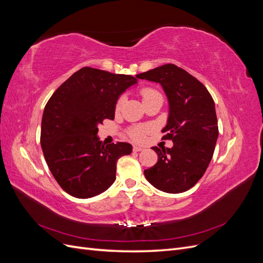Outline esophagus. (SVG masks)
<instances>
[{"label": "esophagus", "instance_id": "esophagus-1", "mask_svg": "<svg viewBox=\"0 0 263 263\" xmlns=\"http://www.w3.org/2000/svg\"><path fill=\"white\" fill-rule=\"evenodd\" d=\"M133 150L135 151V153H139V151L144 150V148H141V147H139V146H134V147H133Z\"/></svg>", "mask_w": 263, "mask_h": 263}]
</instances>
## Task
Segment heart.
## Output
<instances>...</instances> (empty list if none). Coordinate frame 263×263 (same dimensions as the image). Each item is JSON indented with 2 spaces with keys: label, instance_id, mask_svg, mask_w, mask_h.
I'll list each match as a JSON object with an SVG mask.
<instances>
[{
  "label": "heart",
  "instance_id": "obj_1",
  "mask_svg": "<svg viewBox=\"0 0 263 263\" xmlns=\"http://www.w3.org/2000/svg\"><path fill=\"white\" fill-rule=\"evenodd\" d=\"M140 94H141V98H142V102H145V101L150 100V99H155V98H162L160 93L156 91L155 89H151V87H145V89H142L140 91ZM124 100H125L124 97H121L117 100L116 106H115L116 112H118V110L121 109L123 103H124ZM148 130H149L148 127H134V128H132L129 130V136L134 140L141 141L142 139L145 138V135Z\"/></svg>",
  "mask_w": 263,
  "mask_h": 263
}]
</instances>
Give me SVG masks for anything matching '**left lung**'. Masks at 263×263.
<instances>
[{
  "label": "left lung",
  "mask_w": 263,
  "mask_h": 263,
  "mask_svg": "<svg viewBox=\"0 0 263 263\" xmlns=\"http://www.w3.org/2000/svg\"><path fill=\"white\" fill-rule=\"evenodd\" d=\"M136 78L162 86L169 103L162 139L173 141L172 148L153 147L158 161L144 171L145 177L163 192H185L203 177L214 154L218 137L214 100L196 78L172 63Z\"/></svg>",
  "instance_id": "left-lung-1"
}]
</instances>
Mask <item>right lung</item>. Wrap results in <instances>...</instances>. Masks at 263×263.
<instances>
[{"label":"right lung","instance_id":"1","mask_svg":"<svg viewBox=\"0 0 263 263\" xmlns=\"http://www.w3.org/2000/svg\"><path fill=\"white\" fill-rule=\"evenodd\" d=\"M127 74L84 67L63 82L47 103L41 145L53 178L71 196L89 198L113 184L116 163L130 155L128 142L105 145L99 125L114 119L118 98L137 83Z\"/></svg>","mask_w":263,"mask_h":263}]
</instances>
